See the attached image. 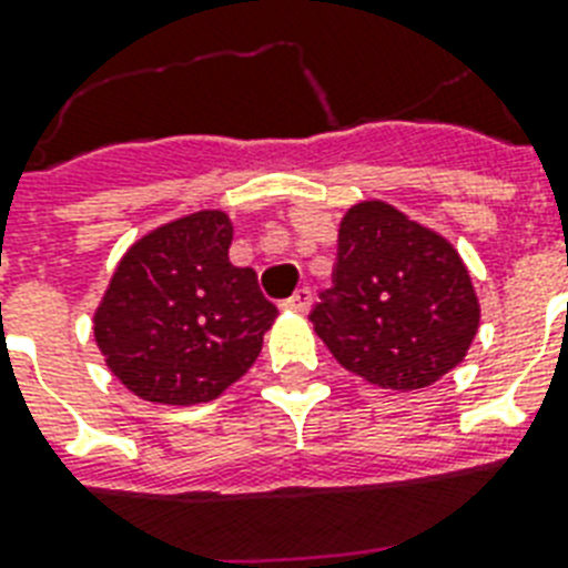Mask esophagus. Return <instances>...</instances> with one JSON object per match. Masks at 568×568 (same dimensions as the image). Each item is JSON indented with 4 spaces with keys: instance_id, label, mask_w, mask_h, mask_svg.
Wrapping results in <instances>:
<instances>
[{
    "instance_id": "1",
    "label": "esophagus",
    "mask_w": 568,
    "mask_h": 568,
    "mask_svg": "<svg viewBox=\"0 0 568 568\" xmlns=\"http://www.w3.org/2000/svg\"><path fill=\"white\" fill-rule=\"evenodd\" d=\"M310 303H312L310 288H297V292L283 303V310L294 312V315H306V312H310Z\"/></svg>"
}]
</instances>
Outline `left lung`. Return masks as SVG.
<instances>
[{
    "mask_svg": "<svg viewBox=\"0 0 568 568\" xmlns=\"http://www.w3.org/2000/svg\"><path fill=\"white\" fill-rule=\"evenodd\" d=\"M312 324L345 372L415 392L466 359L480 301L445 235L386 200H363L338 223L336 285L321 294Z\"/></svg>",
    "mask_w": 568,
    "mask_h": 568,
    "instance_id": "8db88e82",
    "label": "left lung"
}]
</instances>
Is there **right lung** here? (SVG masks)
I'll list each match as a JSON object with an SVG mask.
<instances>
[{"label":"right lung","mask_w":568,"mask_h":568,"mask_svg":"<svg viewBox=\"0 0 568 568\" xmlns=\"http://www.w3.org/2000/svg\"><path fill=\"white\" fill-rule=\"evenodd\" d=\"M232 217L200 209L162 223L114 267L93 338L109 372L141 400L194 406L250 372L276 306L253 267L230 262Z\"/></svg>","instance_id":"1"}]
</instances>
